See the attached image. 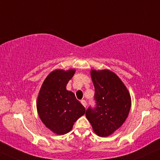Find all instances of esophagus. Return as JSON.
I'll return each mask as SVG.
<instances>
[{
	"label": "esophagus",
	"mask_w": 160,
	"mask_h": 160,
	"mask_svg": "<svg viewBox=\"0 0 160 160\" xmlns=\"http://www.w3.org/2000/svg\"><path fill=\"white\" fill-rule=\"evenodd\" d=\"M80 102H81L82 105V106H83L84 107L86 106V101L85 100H82L81 101H80Z\"/></svg>",
	"instance_id": "esophagus-1"
}]
</instances>
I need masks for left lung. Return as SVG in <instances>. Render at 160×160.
<instances>
[{"label":"left lung","instance_id":"8db88e82","mask_svg":"<svg viewBox=\"0 0 160 160\" xmlns=\"http://www.w3.org/2000/svg\"><path fill=\"white\" fill-rule=\"evenodd\" d=\"M96 107H89L86 116L93 131L100 137H108L121 127L128 116L131 96L116 74L108 69L92 70Z\"/></svg>","mask_w":160,"mask_h":160}]
</instances>
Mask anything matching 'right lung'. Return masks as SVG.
<instances>
[{
  "mask_svg": "<svg viewBox=\"0 0 160 160\" xmlns=\"http://www.w3.org/2000/svg\"><path fill=\"white\" fill-rule=\"evenodd\" d=\"M75 73L74 69H57L44 80L38 94L37 109L40 120L58 135L67 134L86 108L77 100L66 85Z\"/></svg>",
  "mask_w": 160,
  "mask_h": 160,
  "instance_id": "add662e5",
  "label": "right lung"
}]
</instances>
